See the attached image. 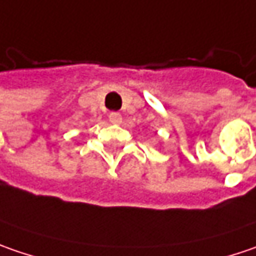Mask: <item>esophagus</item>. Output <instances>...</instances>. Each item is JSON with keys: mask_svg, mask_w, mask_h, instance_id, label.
Returning <instances> with one entry per match:
<instances>
[{"mask_svg": "<svg viewBox=\"0 0 256 256\" xmlns=\"http://www.w3.org/2000/svg\"><path fill=\"white\" fill-rule=\"evenodd\" d=\"M108 120H110L113 124H120V123H122V114L117 113V112H112V113L108 114Z\"/></svg>", "mask_w": 256, "mask_h": 256, "instance_id": "esophagus-1", "label": "esophagus"}]
</instances>
